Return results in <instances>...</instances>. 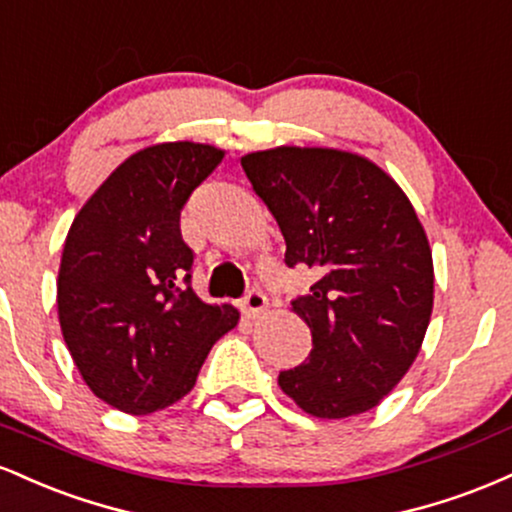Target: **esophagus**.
<instances>
[{
  "label": "esophagus",
  "instance_id": "obj_1",
  "mask_svg": "<svg viewBox=\"0 0 512 512\" xmlns=\"http://www.w3.org/2000/svg\"><path fill=\"white\" fill-rule=\"evenodd\" d=\"M264 308H267V296L260 289H250L248 293H245L243 298V313L255 317L264 313Z\"/></svg>",
  "mask_w": 512,
  "mask_h": 512
}]
</instances>
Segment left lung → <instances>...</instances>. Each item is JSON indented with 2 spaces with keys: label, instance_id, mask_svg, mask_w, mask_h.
<instances>
[{
  "label": "left lung",
  "instance_id": "obj_1",
  "mask_svg": "<svg viewBox=\"0 0 512 512\" xmlns=\"http://www.w3.org/2000/svg\"><path fill=\"white\" fill-rule=\"evenodd\" d=\"M240 166L279 223L286 264L320 276L291 303L313 349L279 387L317 419L378 407L419 356L433 310V257L409 197L339 149L276 146Z\"/></svg>",
  "mask_w": 512,
  "mask_h": 512
}]
</instances>
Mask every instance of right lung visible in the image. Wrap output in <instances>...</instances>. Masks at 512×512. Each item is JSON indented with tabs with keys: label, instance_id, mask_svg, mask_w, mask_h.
Wrapping results in <instances>:
<instances>
[{
	"label": "right lung",
	"instance_id": "right-lung-1",
	"mask_svg": "<svg viewBox=\"0 0 512 512\" xmlns=\"http://www.w3.org/2000/svg\"><path fill=\"white\" fill-rule=\"evenodd\" d=\"M221 158L209 144L146 146L93 192L64 240L62 337L93 395L125 414L185 397L211 346L238 325L233 305L192 291L195 252L180 233L182 207Z\"/></svg>",
	"mask_w": 512,
	"mask_h": 512
}]
</instances>
